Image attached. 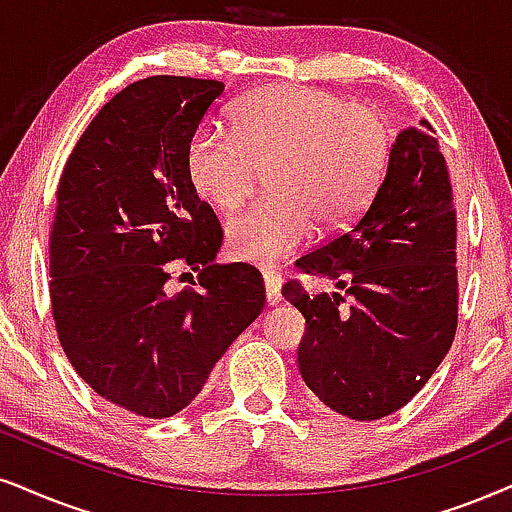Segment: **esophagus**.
Masks as SVG:
<instances>
[{"label": "esophagus", "mask_w": 512, "mask_h": 512, "mask_svg": "<svg viewBox=\"0 0 512 512\" xmlns=\"http://www.w3.org/2000/svg\"><path fill=\"white\" fill-rule=\"evenodd\" d=\"M264 290H267L269 307L281 302V276L274 274V271H264Z\"/></svg>", "instance_id": "esophagus-1"}]
</instances>
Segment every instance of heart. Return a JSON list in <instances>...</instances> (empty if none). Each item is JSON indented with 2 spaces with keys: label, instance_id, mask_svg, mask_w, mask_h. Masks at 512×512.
I'll return each mask as SVG.
<instances>
[{
  "label": "heart",
  "instance_id": "b5f03b06",
  "mask_svg": "<svg viewBox=\"0 0 512 512\" xmlns=\"http://www.w3.org/2000/svg\"><path fill=\"white\" fill-rule=\"evenodd\" d=\"M231 134L198 129L186 146V179L215 210L236 208L260 170L274 196L224 226L226 252L238 262L274 267L323 226L347 222L383 177L390 127L375 108L316 87L276 84L231 108Z\"/></svg>",
  "mask_w": 512,
  "mask_h": 512
}]
</instances>
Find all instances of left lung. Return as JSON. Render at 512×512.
<instances>
[{
	"label": "left lung",
	"mask_w": 512,
	"mask_h": 512,
	"mask_svg": "<svg viewBox=\"0 0 512 512\" xmlns=\"http://www.w3.org/2000/svg\"><path fill=\"white\" fill-rule=\"evenodd\" d=\"M300 274L345 289L309 295L286 283L304 316L297 366L328 409L378 420L416 397L449 352L458 321L456 210L449 172L428 120L401 129L371 203Z\"/></svg>",
	"instance_id": "8db88e82"
}]
</instances>
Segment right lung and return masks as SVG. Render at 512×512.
I'll list each match as a JSON object with an SVG mask.
<instances>
[{
  "label": "right lung",
  "instance_id": "obj_1",
  "mask_svg": "<svg viewBox=\"0 0 512 512\" xmlns=\"http://www.w3.org/2000/svg\"><path fill=\"white\" fill-rule=\"evenodd\" d=\"M222 92L174 75L129 84L84 129L58 184V340L99 397L144 418L186 409L267 300L260 271L215 264L222 229L186 179V146ZM179 268L196 289L171 288Z\"/></svg>",
  "mask_w": 512,
  "mask_h": 512
}]
</instances>
